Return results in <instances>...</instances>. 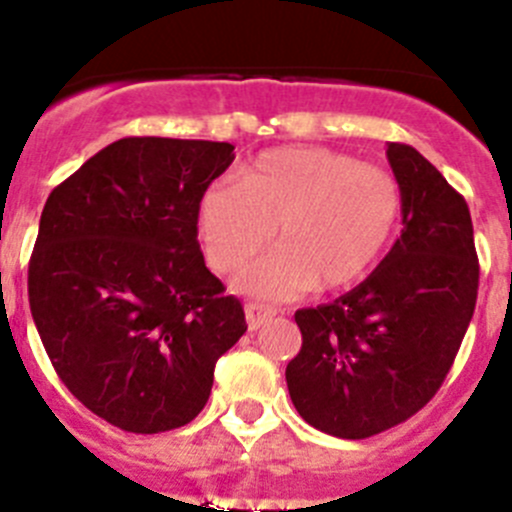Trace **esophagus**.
Returning a JSON list of instances; mask_svg holds the SVG:
<instances>
[{
  "label": "esophagus",
  "mask_w": 512,
  "mask_h": 512,
  "mask_svg": "<svg viewBox=\"0 0 512 512\" xmlns=\"http://www.w3.org/2000/svg\"><path fill=\"white\" fill-rule=\"evenodd\" d=\"M275 315H278V310L267 308V305H260V303L245 305V318L250 331H257L260 326H265V323L270 321V318H275Z\"/></svg>",
  "instance_id": "obj_1"
}]
</instances>
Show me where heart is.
<instances>
[{
	"instance_id": "1",
	"label": "heart",
	"mask_w": 512,
	"mask_h": 512,
	"mask_svg": "<svg viewBox=\"0 0 512 512\" xmlns=\"http://www.w3.org/2000/svg\"><path fill=\"white\" fill-rule=\"evenodd\" d=\"M401 189L389 171L321 146L270 148L240 184L207 186L197 229L214 270L234 272L278 234L280 250L237 278L242 293L288 300L364 280L394 240Z\"/></svg>"
}]
</instances>
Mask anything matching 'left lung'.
Listing matches in <instances>:
<instances>
[{"label": "left lung", "instance_id": "left-lung-1", "mask_svg": "<svg viewBox=\"0 0 512 512\" xmlns=\"http://www.w3.org/2000/svg\"><path fill=\"white\" fill-rule=\"evenodd\" d=\"M401 189L399 240L361 285L295 313L285 369L310 427L364 439L407 422L450 374L475 313L480 267L465 199L407 143L386 148Z\"/></svg>", "mask_w": 512, "mask_h": 512}]
</instances>
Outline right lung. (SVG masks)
I'll return each instance as SVG.
<instances>
[{
	"mask_svg": "<svg viewBox=\"0 0 512 512\" xmlns=\"http://www.w3.org/2000/svg\"><path fill=\"white\" fill-rule=\"evenodd\" d=\"M232 161V143L121 138L47 197L32 318L62 384L113 427L189 424L247 331L197 240L199 197Z\"/></svg>",
	"mask_w": 512,
	"mask_h": 512,
	"instance_id": "1",
	"label": "right lung"
}]
</instances>
